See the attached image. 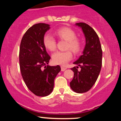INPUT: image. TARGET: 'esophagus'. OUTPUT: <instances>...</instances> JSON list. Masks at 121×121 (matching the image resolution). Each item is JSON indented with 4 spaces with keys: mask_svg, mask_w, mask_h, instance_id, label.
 Listing matches in <instances>:
<instances>
[{
    "mask_svg": "<svg viewBox=\"0 0 121 121\" xmlns=\"http://www.w3.org/2000/svg\"><path fill=\"white\" fill-rule=\"evenodd\" d=\"M66 69H67V68L65 67L61 66V71H64L66 70Z\"/></svg>",
    "mask_w": 121,
    "mask_h": 121,
    "instance_id": "esophagus-1",
    "label": "esophagus"
}]
</instances>
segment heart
<instances>
[{
	"mask_svg": "<svg viewBox=\"0 0 121 121\" xmlns=\"http://www.w3.org/2000/svg\"><path fill=\"white\" fill-rule=\"evenodd\" d=\"M55 35L61 39L67 41L66 49H70L74 54H78L82 49V43L79 38H76V34L73 30L69 28H62L55 32ZM43 44L48 50L53 52L56 49V41L54 38L49 34L44 35ZM72 57L70 50L65 52H56L52 55V60L56 65H66Z\"/></svg>",
	"mask_w": 121,
	"mask_h": 121,
	"instance_id": "heart-1",
	"label": "heart"
}]
</instances>
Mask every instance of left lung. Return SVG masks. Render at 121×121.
Here are the masks:
<instances>
[{"mask_svg": "<svg viewBox=\"0 0 121 121\" xmlns=\"http://www.w3.org/2000/svg\"><path fill=\"white\" fill-rule=\"evenodd\" d=\"M75 25L82 28L86 38V46L83 54L73 62L77 66L71 69L74 76L69 84L73 91L82 93L88 91L99 77L102 66L103 52L98 35L92 27L84 22ZM79 66L80 71L77 70Z\"/></svg>", "mask_w": 121, "mask_h": 121, "instance_id": "8db88e82", "label": "left lung"}]
</instances>
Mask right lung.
<instances>
[{"label":"right lung","instance_id":"obj_1","mask_svg":"<svg viewBox=\"0 0 121 121\" xmlns=\"http://www.w3.org/2000/svg\"><path fill=\"white\" fill-rule=\"evenodd\" d=\"M50 28V25L45 23L33 25L24 34L20 46L19 62L22 77L28 89L41 97L52 93L55 78L61 69L59 65H48L50 56L43 44V38Z\"/></svg>","mask_w":121,"mask_h":121}]
</instances>
